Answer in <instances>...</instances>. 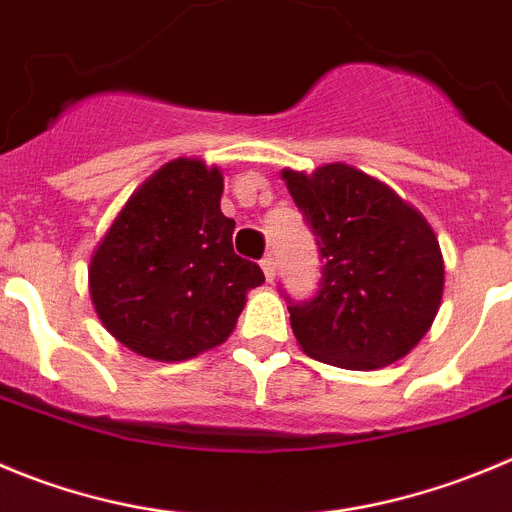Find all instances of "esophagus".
Segmentation results:
<instances>
[{"label": "esophagus", "mask_w": 512, "mask_h": 512, "mask_svg": "<svg viewBox=\"0 0 512 512\" xmlns=\"http://www.w3.org/2000/svg\"><path fill=\"white\" fill-rule=\"evenodd\" d=\"M260 267H262V272H265V278L272 283V278H275V270H278V262H275V257L265 255V257H262Z\"/></svg>", "instance_id": "esophagus-1"}]
</instances>
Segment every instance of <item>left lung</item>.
<instances>
[{
    "mask_svg": "<svg viewBox=\"0 0 512 512\" xmlns=\"http://www.w3.org/2000/svg\"><path fill=\"white\" fill-rule=\"evenodd\" d=\"M321 252V288L288 300L290 326L308 356L369 371L407 356L432 326L444 262L427 219L364 171L328 164L283 171Z\"/></svg>",
    "mask_w": 512,
    "mask_h": 512,
    "instance_id": "8db88e82",
    "label": "left lung"
}]
</instances>
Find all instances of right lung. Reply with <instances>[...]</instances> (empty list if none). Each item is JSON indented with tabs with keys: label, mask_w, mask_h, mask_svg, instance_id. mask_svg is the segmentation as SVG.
<instances>
[{
	"label": "right lung",
	"mask_w": 512,
	"mask_h": 512,
	"mask_svg": "<svg viewBox=\"0 0 512 512\" xmlns=\"http://www.w3.org/2000/svg\"><path fill=\"white\" fill-rule=\"evenodd\" d=\"M224 179L176 159L128 199L90 260V295L113 338L156 361H181L227 341L260 265L234 255V219L219 209Z\"/></svg>",
	"instance_id": "add662e5"
}]
</instances>
